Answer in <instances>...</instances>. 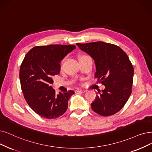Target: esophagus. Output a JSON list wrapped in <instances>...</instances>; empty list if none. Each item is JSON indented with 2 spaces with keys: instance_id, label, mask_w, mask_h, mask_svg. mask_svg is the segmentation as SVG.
<instances>
[{
  "instance_id": "1",
  "label": "esophagus",
  "mask_w": 152,
  "mask_h": 152,
  "mask_svg": "<svg viewBox=\"0 0 152 152\" xmlns=\"http://www.w3.org/2000/svg\"><path fill=\"white\" fill-rule=\"evenodd\" d=\"M86 91V90H84V89H77L76 90V92H82V93H84V92H85Z\"/></svg>"
}]
</instances>
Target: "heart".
Instances as JSON below:
<instances>
[{
	"instance_id": "obj_1",
	"label": "heart",
	"mask_w": 152,
	"mask_h": 152,
	"mask_svg": "<svg viewBox=\"0 0 152 152\" xmlns=\"http://www.w3.org/2000/svg\"><path fill=\"white\" fill-rule=\"evenodd\" d=\"M90 58V56H88V55L83 54V55H81L80 56V60H84V59H86V58ZM63 61H64V60H63V61H61V64L63 63Z\"/></svg>"
}]
</instances>
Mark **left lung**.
<instances>
[{
    "mask_svg": "<svg viewBox=\"0 0 152 152\" xmlns=\"http://www.w3.org/2000/svg\"><path fill=\"white\" fill-rule=\"evenodd\" d=\"M76 45L93 58L95 77L105 86L92 102V110L102 116L115 114L132 93L134 70L127 55L118 46L103 42Z\"/></svg>",
    "mask_w": 152,
    "mask_h": 152,
    "instance_id": "obj_1",
    "label": "left lung"
}]
</instances>
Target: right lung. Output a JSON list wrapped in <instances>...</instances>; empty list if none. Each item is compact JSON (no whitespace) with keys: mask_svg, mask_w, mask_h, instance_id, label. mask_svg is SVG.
Returning <instances> with one entry per match:
<instances>
[{"mask_svg":"<svg viewBox=\"0 0 152 152\" xmlns=\"http://www.w3.org/2000/svg\"><path fill=\"white\" fill-rule=\"evenodd\" d=\"M75 48L72 45L38 46L25 55L20 68L21 88L25 101L39 116L53 119L66 111L75 92L56 94L51 84L53 77L60 73L61 61Z\"/></svg>","mask_w":152,"mask_h":152,"instance_id":"1","label":"right lung"}]
</instances>
